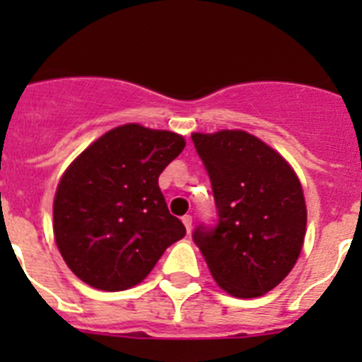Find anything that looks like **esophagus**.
<instances>
[{
	"label": "esophagus",
	"mask_w": 362,
	"mask_h": 362,
	"mask_svg": "<svg viewBox=\"0 0 362 362\" xmlns=\"http://www.w3.org/2000/svg\"><path fill=\"white\" fill-rule=\"evenodd\" d=\"M181 219H183V225H185V228H187V232H190V230H192V216H183Z\"/></svg>",
	"instance_id": "34e87169"
}]
</instances>
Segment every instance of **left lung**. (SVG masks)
Segmentation results:
<instances>
[{
  "instance_id": "8db88e82",
  "label": "left lung",
  "mask_w": 362,
  "mask_h": 362,
  "mask_svg": "<svg viewBox=\"0 0 362 362\" xmlns=\"http://www.w3.org/2000/svg\"><path fill=\"white\" fill-rule=\"evenodd\" d=\"M209 172L217 225L192 238L210 274L233 297L264 296L288 276L306 233L299 177L286 159L243 130L192 134Z\"/></svg>"
}]
</instances>
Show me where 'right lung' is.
<instances>
[{
	"label": "right lung",
	"mask_w": 362,
	"mask_h": 362,
	"mask_svg": "<svg viewBox=\"0 0 362 362\" xmlns=\"http://www.w3.org/2000/svg\"><path fill=\"white\" fill-rule=\"evenodd\" d=\"M185 145L168 130L121 124L66 168L54 197V238L83 283L105 292L132 288L185 238L158 185Z\"/></svg>",
	"instance_id": "obj_1"
}]
</instances>
